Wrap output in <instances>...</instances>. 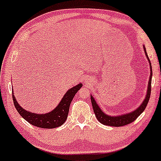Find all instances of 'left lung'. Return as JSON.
<instances>
[{
  "label": "left lung",
  "mask_w": 161,
  "mask_h": 161,
  "mask_svg": "<svg viewBox=\"0 0 161 161\" xmlns=\"http://www.w3.org/2000/svg\"><path fill=\"white\" fill-rule=\"evenodd\" d=\"M144 51H145V55L147 57V60H148L149 64H150V68H151V75L150 78H149L148 81V86H147V95L145 96V98L142 102V104L140 105L138 108L135 110L134 111H132L131 113H127L125 114H122L119 116H110L108 114H104V112L101 110V109L100 108V107L97 105L96 103V101L93 97V96L91 95V101L92 104V108H93L94 112L96 116V118L97 119L100 123H102V124L106 125H110V126H123V125H128L129 123H132V122L136 120L138 118V116L141 115L142 112L145 110L146 107H147V103H148L149 98H150L151 96V79H152V68H151V62L149 60L148 56H147V52H146V49L145 45L143 46Z\"/></svg>",
  "instance_id": "8db88e82"
}]
</instances>
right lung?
Instances as JSON below:
<instances>
[{
	"label": "right lung",
	"mask_w": 161,
	"mask_h": 161,
	"mask_svg": "<svg viewBox=\"0 0 161 161\" xmlns=\"http://www.w3.org/2000/svg\"><path fill=\"white\" fill-rule=\"evenodd\" d=\"M82 84L79 83L70 88L64 95L63 98L54 110L47 114H38L25 110L18 104L13 92V101L14 106L20 116L25 119L28 123L35 126L43 129H53L60 126L65 123L69 113V105L76 92L82 88Z\"/></svg>",
	"instance_id": "1"
}]
</instances>
